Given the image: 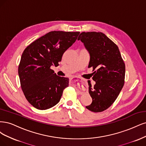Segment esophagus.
<instances>
[{"label": "esophagus", "mask_w": 146, "mask_h": 146, "mask_svg": "<svg viewBox=\"0 0 146 146\" xmlns=\"http://www.w3.org/2000/svg\"><path fill=\"white\" fill-rule=\"evenodd\" d=\"M76 78V76H72V78H70V79L72 80V79H74V78ZM80 93H82V92H80Z\"/></svg>", "instance_id": "1"}]
</instances>
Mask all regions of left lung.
Wrapping results in <instances>:
<instances>
[{
	"label": "left lung",
	"mask_w": 146,
	"mask_h": 146,
	"mask_svg": "<svg viewBox=\"0 0 146 146\" xmlns=\"http://www.w3.org/2000/svg\"><path fill=\"white\" fill-rule=\"evenodd\" d=\"M78 40L83 42L90 54L88 68H92V86L88 92L92 98L86 108L93 112H101L110 107L118 96L124 84L125 67L117 46L101 32H82Z\"/></svg>",
	"instance_id": "8db88e82"
}]
</instances>
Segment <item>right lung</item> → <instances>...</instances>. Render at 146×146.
<instances>
[{"label":"right lung","instance_id":"obj_1","mask_svg":"<svg viewBox=\"0 0 146 146\" xmlns=\"http://www.w3.org/2000/svg\"><path fill=\"white\" fill-rule=\"evenodd\" d=\"M79 33L50 31L23 51L18 67L21 86L27 101L36 109L46 110L57 104L68 87V78L58 76L51 66H58Z\"/></svg>","mask_w":146,"mask_h":146}]
</instances>
